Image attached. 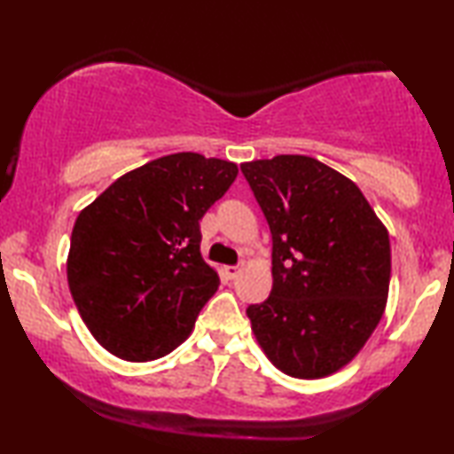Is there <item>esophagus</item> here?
Wrapping results in <instances>:
<instances>
[{"label":"esophagus","instance_id":"1","mask_svg":"<svg viewBox=\"0 0 454 454\" xmlns=\"http://www.w3.org/2000/svg\"><path fill=\"white\" fill-rule=\"evenodd\" d=\"M223 272H225L227 278H235L241 272V269H239V266H225V269H223Z\"/></svg>","mask_w":454,"mask_h":454}]
</instances>
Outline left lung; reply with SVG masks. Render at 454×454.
<instances>
[{"mask_svg":"<svg viewBox=\"0 0 454 454\" xmlns=\"http://www.w3.org/2000/svg\"><path fill=\"white\" fill-rule=\"evenodd\" d=\"M241 171L272 235L270 295L246 309L254 337L287 376H331L387 308V227L349 177L312 157L278 154Z\"/></svg>","mask_w":454,"mask_h":454,"instance_id":"left-lung-1","label":"left lung"}]
</instances>
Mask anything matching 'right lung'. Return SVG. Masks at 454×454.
Wrapping results in <instances>:
<instances>
[{"label":"right lung","instance_id":"add662e5","mask_svg":"<svg viewBox=\"0 0 454 454\" xmlns=\"http://www.w3.org/2000/svg\"><path fill=\"white\" fill-rule=\"evenodd\" d=\"M238 165L176 153L128 171L80 210L67 285L98 345L153 362L194 331L219 275L200 254V219L238 177Z\"/></svg>","mask_w":454,"mask_h":454}]
</instances>
